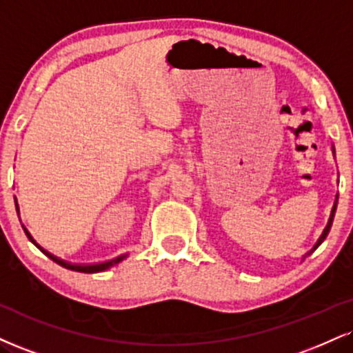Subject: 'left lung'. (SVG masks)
Listing matches in <instances>:
<instances>
[{"instance_id":"8db88e82","label":"left lung","mask_w":353,"mask_h":353,"mask_svg":"<svg viewBox=\"0 0 353 353\" xmlns=\"http://www.w3.org/2000/svg\"><path fill=\"white\" fill-rule=\"evenodd\" d=\"M332 152H334V154H335V148H334V146H332ZM337 202H339V194H337V195H335V201H334V207H332V212H330V217H329V222H327V225H325V228H324V232H322V235L319 236V240H317V241H316V245H314V246H312V248H311V250H309V252L304 254V258H305V256H309V254H311V253L314 252V250H316V248H317V246H319V245L322 243V241H324V240H325V236H327V235H329V230H330V227H332V222H334V215H335V209H337Z\"/></svg>"}]
</instances>
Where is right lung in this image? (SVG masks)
<instances>
[{"mask_svg":"<svg viewBox=\"0 0 353 353\" xmlns=\"http://www.w3.org/2000/svg\"><path fill=\"white\" fill-rule=\"evenodd\" d=\"M14 202H16V210L19 212V207H18V201H16V197H14ZM24 228V227H23ZM24 233H26L28 235V239L32 241L34 245L37 246V248L41 250L42 253L46 254V256L48 258H50V260H52L54 263H57V265H61V266H63V268H67V270H72V271H79V273H100V271H105V270H108V268H112V266H114V265H118V263L120 261H123L125 260L126 256H128V254H121V256H117V258H113V260H110V261H105V263H99V265H85V266H82V265H70V263H65L63 260H59L57 256H54V254H50L49 252H46L44 248H41L39 245L36 243V240L32 239L31 236V233H29L26 228H24Z\"/></svg>","mask_w":353,"mask_h":353,"instance_id":"right-lung-1","label":"right lung"}]
</instances>
